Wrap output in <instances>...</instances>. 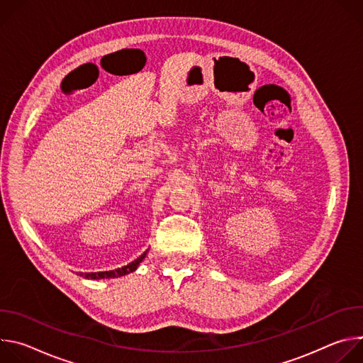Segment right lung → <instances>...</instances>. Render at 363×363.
<instances>
[{
  "instance_id": "add662e5",
  "label": "right lung",
  "mask_w": 363,
  "mask_h": 363,
  "mask_svg": "<svg viewBox=\"0 0 363 363\" xmlns=\"http://www.w3.org/2000/svg\"><path fill=\"white\" fill-rule=\"evenodd\" d=\"M147 250L138 257L136 260H133L132 263H129L128 266H123L121 269H115V270H109V272H96V273H79V276L89 279V280H101V279H118V277H123L126 274H130L133 272H136V269L139 267V264L143 262V258L146 257Z\"/></svg>"
}]
</instances>
